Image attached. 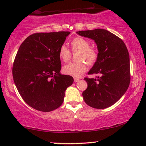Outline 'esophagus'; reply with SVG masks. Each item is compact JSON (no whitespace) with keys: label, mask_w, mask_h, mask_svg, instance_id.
Listing matches in <instances>:
<instances>
[{"label":"esophagus","mask_w":146,"mask_h":146,"mask_svg":"<svg viewBox=\"0 0 146 146\" xmlns=\"http://www.w3.org/2000/svg\"><path fill=\"white\" fill-rule=\"evenodd\" d=\"M74 82H77L79 81V79L76 78H74Z\"/></svg>","instance_id":"1"}]
</instances>
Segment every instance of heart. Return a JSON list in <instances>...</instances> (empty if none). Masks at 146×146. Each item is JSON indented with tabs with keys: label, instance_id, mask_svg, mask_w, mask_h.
<instances>
[{
	"label": "heart",
	"instance_id": "b5f03b06",
	"mask_svg": "<svg viewBox=\"0 0 146 146\" xmlns=\"http://www.w3.org/2000/svg\"><path fill=\"white\" fill-rule=\"evenodd\" d=\"M72 52H78L76 62L70 63L62 68V72L64 74L78 78L86 70V64L93 66L98 59V51L95 48L90 46V43L87 39L82 37H76L70 42ZM58 55L60 59L64 62H66L70 59L71 52L65 45H62L59 48Z\"/></svg>",
	"mask_w": 146,
	"mask_h": 146
}]
</instances>
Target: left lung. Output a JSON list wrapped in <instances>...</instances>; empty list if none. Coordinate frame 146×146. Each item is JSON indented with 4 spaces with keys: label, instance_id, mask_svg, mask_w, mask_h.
Masks as SVG:
<instances>
[{
    "label": "left lung",
    "instance_id": "1",
    "mask_svg": "<svg viewBox=\"0 0 146 146\" xmlns=\"http://www.w3.org/2000/svg\"><path fill=\"white\" fill-rule=\"evenodd\" d=\"M82 36L94 40L96 43L99 56L86 77L88 88L83 92L84 100L96 109L108 108L118 101L128 88L130 82L129 56L126 46L116 35L104 29L81 31Z\"/></svg>",
    "mask_w": 146,
    "mask_h": 146
}]
</instances>
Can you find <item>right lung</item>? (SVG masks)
<instances>
[{
  "mask_svg": "<svg viewBox=\"0 0 146 146\" xmlns=\"http://www.w3.org/2000/svg\"><path fill=\"white\" fill-rule=\"evenodd\" d=\"M70 32L38 33L21 44L14 60L13 76L18 91L28 105L50 111L63 103L64 92L73 78L61 74L60 47Z\"/></svg>",
  "mask_w": 146,
  "mask_h": 146,
  "instance_id": "obj_1",
  "label": "right lung"
}]
</instances>
